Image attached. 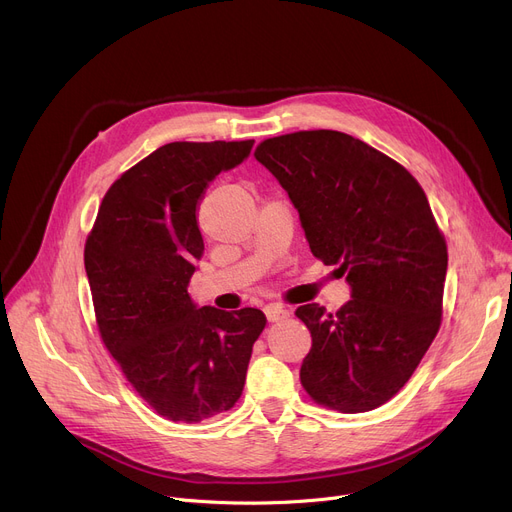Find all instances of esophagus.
<instances>
[{
  "mask_svg": "<svg viewBox=\"0 0 512 512\" xmlns=\"http://www.w3.org/2000/svg\"><path fill=\"white\" fill-rule=\"evenodd\" d=\"M263 313H265V317H267V321L269 323H276V321H282V319H286L290 313H288V309H284L282 304H276V302H271V304H267L265 309H263Z\"/></svg>",
  "mask_w": 512,
  "mask_h": 512,
  "instance_id": "34e87169",
  "label": "esophagus"
}]
</instances>
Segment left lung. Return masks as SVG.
Here are the masks:
<instances>
[{
    "label": "left lung",
    "mask_w": 512,
    "mask_h": 512,
    "mask_svg": "<svg viewBox=\"0 0 512 512\" xmlns=\"http://www.w3.org/2000/svg\"><path fill=\"white\" fill-rule=\"evenodd\" d=\"M255 158L352 296L333 315L317 302L296 309L313 337L300 383L337 412H370L410 381L440 327L449 255L428 199L401 164L342 131L280 135Z\"/></svg>",
    "instance_id": "8db88e82"
}]
</instances>
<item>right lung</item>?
<instances>
[{"label":"right lung","mask_w":512,"mask_h":512,"mask_svg":"<svg viewBox=\"0 0 512 512\" xmlns=\"http://www.w3.org/2000/svg\"><path fill=\"white\" fill-rule=\"evenodd\" d=\"M253 144L173 142L154 150L111 185L86 241L102 342L131 387L173 422L230 410L265 327L259 309H199L187 292L203 255L199 203Z\"/></svg>","instance_id":"obj_1"}]
</instances>
